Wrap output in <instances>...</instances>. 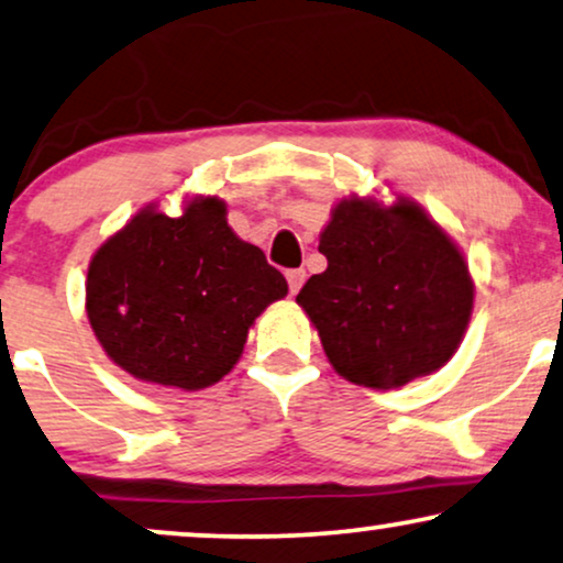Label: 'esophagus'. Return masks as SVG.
I'll return each mask as SVG.
<instances>
[{
    "label": "esophagus",
    "mask_w": 563,
    "mask_h": 563,
    "mask_svg": "<svg viewBox=\"0 0 563 563\" xmlns=\"http://www.w3.org/2000/svg\"><path fill=\"white\" fill-rule=\"evenodd\" d=\"M287 282H289L291 295H297L299 287L305 284V268H291V272H287Z\"/></svg>",
    "instance_id": "obj_1"
}]
</instances>
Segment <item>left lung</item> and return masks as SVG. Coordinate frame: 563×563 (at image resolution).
Here are the masks:
<instances>
[{
	"instance_id": "8db88e82",
	"label": "left lung",
	"mask_w": 563,
	"mask_h": 563,
	"mask_svg": "<svg viewBox=\"0 0 563 563\" xmlns=\"http://www.w3.org/2000/svg\"><path fill=\"white\" fill-rule=\"evenodd\" d=\"M318 251L328 268L310 276L297 305L341 377L393 390L452 360L476 287L463 251L419 203L341 199Z\"/></svg>"
}]
</instances>
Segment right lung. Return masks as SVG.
I'll use <instances>...</instances> for the list:
<instances>
[{
    "instance_id": "obj_1",
    "label": "right lung",
    "mask_w": 563,
    "mask_h": 563,
    "mask_svg": "<svg viewBox=\"0 0 563 563\" xmlns=\"http://www.w3.org/2000/svg\"><path fill=\"white\" fill-rule=\"evenodd\" d=\"M287 279L228 224V203L194 196L184 214L155 203L98 247L85 310L95 339L131 377L201 390L235 367L255 318Z\"/></svg>"
}]
</instances>
